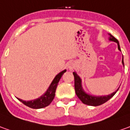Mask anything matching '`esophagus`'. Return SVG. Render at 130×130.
<instances>
[{
	"mask_svg": "<svg viewBox=\"0 0 130 130\" xmlns=\"http://www.w3.org/2000/svg\"><path fill=\"white\" fill-rule=\"evenodd\" d=\"M68 68L69 70H72L75 68V63L73 62H70L68 64Z\"/></svg>",
	"mask_w": 130,
	"mask_h": 130,
	"instance_id": "34e87169",
	"label": "esophagus"
}]
</instances>
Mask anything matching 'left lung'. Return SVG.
Masks as SVG:
<instances>
[{
  "label": "left lung",
  "instance_id": "1",
  "mask_svg": "<svg viewBox=\"0 0 130 130\" xmlns=\"http://www.w3.org/2000/svg\"><path fill=\"white\" fill-rule=\"evenodd\" d=\"M109 40L110 41H113L115 43H117V47H118V50L121 51L120 47V44L119 42L113 35L109 34ZM122 63L124 66V60H123V56H122ZM73 75H74V78H75V93H76L77 96L78 97V98L80 99L82 101L83 103L87 105L90 106H99L101 105L102 104H104L105 102L108 101L109 99L112 98L114 95H115V93L117 92V90H119V88L117 89L115 92H112V94L108 95H102V96H95V95H90L87 93L84 90L83 88L82 87V80L80 77L79 75H77L75 72H72Z\"/></svg>",
  "mask_w": 130,
  "mask_h": 130
}]
</instances>
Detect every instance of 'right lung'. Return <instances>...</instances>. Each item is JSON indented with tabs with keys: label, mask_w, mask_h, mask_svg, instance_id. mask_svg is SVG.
<instances>
[{
	"label": "right lung",
	"mask_w": 130,
	"mask_h": 130,
	"mask_svg": "<svg viewBox=\"0 0 130 130\" xmlns=\"http://www.w3.org/2000/svg\"><path fill=\"white\" fill-rule=\"evenodd\" d=\"M65 72H66V70H64L63 71L58 73V75L55 77L54 80L51 83L46 92L38 98L33 100H30V101H25V100H23L21 99H18L21 102H23L25 105L28 106V107L32 108V109H40V108H43V107H45L47 106H48L53 100L58 83L60 80L61 77L62 76V75Z\"/></svg>",
	"instance_id": "obj_1"
}]
</instances>
